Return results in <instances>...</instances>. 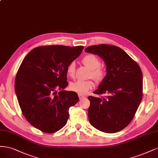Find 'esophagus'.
I'll return each mask as SVG.
<instances>
[{
    "label": "esophagus",
    "instance_id": "obj_1",
    "mask_svg": "<svg viewBox=\"0 0 158 158\" xmlns=\"http://www.w3.org/2000/svg\"><path fill=\"white\" fill-rule=\"evenodd\" d=\"M79 98L80 100H81V99H83V98H85V96L79 94Z\"/></svg>",
    "mask_w": 158,
    "mask_h": 158
}]
</instances>
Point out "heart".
Instances as JSON below:
<instances>
[{
	"instance_id": "obj_1",
	"label": "heart",
	"mask_w": 158,
	"mask_h": 158,
	"mask_svg": "<svg viewBox=\"0 0 158 158\" xmlns=\"http://www.w3.org/2000/svg\"><path fill=\"white\" fill-rule=\"evenodd\" d=\"M83 64L91 69L90 75L96 81L102 80L106 75V72L103 68L100 66V59L93 54H87L82 60ZM68 75L71 77H73L75 73V64L74 62H71L67 68ZM94 83L92 80L74 81L70 85V88L74 92L80 94H85L88 91L92 89Z\"/></svg>"
}]
</instances>
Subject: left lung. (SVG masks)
<instances>
[{
	"instance_id": "8db88e82",
	"label": "left lung",
	"mask_w": 158,
	"mask_h": 158,
	"mask_svg": "<svg viewBox=\"0 0 158 158\" xmlns=\"http://www.w3.org/2000/svg\"><path fill=\"white\" fill-rule=\"evenodd\" d=\"M85 51L98 55L106 65V75L94 91L106 98L89 96L88 115L94 128L106 133L121 131L133 119L142 98V73L139 64L114 45L90 46Z\"/></svg>"
}]
</instances>
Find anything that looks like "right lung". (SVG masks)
<instances>
[{"label":"right lung","mask_w":158,"mask_h":158,"mask_svg":"<svg viewBox=\"0 0 158 158\" xmlns=\"http://www.w3.org/2000/svg\"><path fill=\"white\" fill-rule=\"evenodd\" d=\"M83 48L39 47L22 61L15 79V92L25 119L36 129L52 133L67 123L69 108L79 101L74 91L64 90L68 85L67 68ZM56 89L60 90L58 93Z\"/></svg>","instance_id":"add662e5"}]
</instances>
